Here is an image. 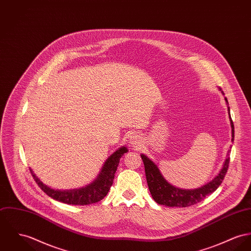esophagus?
<instances>
[{"label": "esophagus", "mask_w": 251, "mask_h": 251, "mask_svg": "<svg viewBox=\"0 0 251 251\" xmlns=\"http://www.w3.org/2000/svg\"><path fill=\"white\" fill-rule=\"evenodd\" d=\"M142 144V139L138 134H134L130 137V145L134 148H139Z\"/></svg>", "instance_id": "1"}]
</instances>
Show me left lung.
I'll return each mask as SVG.
<instances>
[{
    "mask_svg": "<svg viewBox=\"0 0 251 251\" xmlns=\"http://www.w3.org/2000/svg\"><path fill=\"white\" fill-rule=\"evenodd\" d=\"M219 90L224 95V92L219 87ZM226 103L227 105V112L228 117L230 121L231 126V134L232 139L234 140V125L231 116H230V109L228 106L227 99L225 98ZM229 152V151H228ZM229 154H227L226 159L225 160V163L222 167V169L219 171L217 175L207 184L201 185V187L195 188V189H182L179 187H176L175 185H172L167 182L161 173L158 166L150 159L147 155L141 154V157L143 159L144 165H145V170H146V177L148 181V185L151 191V196L154 201L159 203L166 206H176V207H186L193 205L195 203H198L199 201L203 200L207 195L214 192L219 185L222 184L226 173L228 168L229 164Z\"/></svg>",
    "mask_w": 251,
    "mask_h": 251,
    "instance_id": "left-lung-1",
    "label": "left lung"
}]
</instances>
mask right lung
<instances>
[{
	"label": "right lung",
	"mask_w": 251,
	"mask_h": 251,
	"mask_svg": "<svg viewBox=\"0 0 251 251\" xmlns=\"http://www.w3.org/2000/svg\"><path fill=\"white\" fill-rule=\"evenodd\" d=\"M128 151L127 148L122 147L117 151L113 152L103 163L100 168V173L91 183L74 189H53L47 184H44L34 173L33 170L30 168V172L33 176L35 182L41 187V189L47 193L50 197L54 200L62 201L68 204H76V205H85L97 202L102 200L106 194L108 193L111 185L113 184V179L115 176V172L117 170L118 165L120 163V159L124 156L125 153Z\"/></svg>",
	"instance_id": "add662e5"
}]
</instances>
